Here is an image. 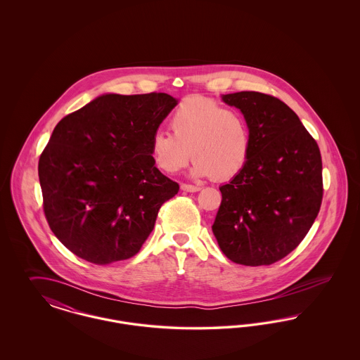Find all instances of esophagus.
<instances>
[{
	"instance_id": "34e87169",
	"label": "esophagus",
	"mask_w": 360,
	"mask_h": 360,
	"mask_svg": "<svg viewBox=\"0 0 360 360\" xmlns=\"http://www.w3.org/2000/svg\"><path fill=\"white\" fill-rule=\"evenodd\" d=\"M181 188L184 191H188V193H195V191H200L201 186H194V185H188V184H182Z\"/></svg>"
}]
</instances>
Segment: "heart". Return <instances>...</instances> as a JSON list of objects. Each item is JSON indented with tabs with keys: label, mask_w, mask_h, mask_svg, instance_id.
Listing matches in <instances>:
<instances>
[{
	"label": "heart",
	"mask_w": 360,
	"mask_h": 360,
	"mask_svg": "<svg viewBox=\"0 0 360 360\" xmlns=\"http://www.w3.org/2000/svg\"><path fill=\"white\" fill-rule=\"evenodd\" d=\"M172 134L155 132L151 156L165 174L181 172L191 155L194 178L228 181L245 167L251 154V131L244 115L202 96H191L170 116Z\"/></svg>",
	"instance_id": "b5f03b06"
}]
</instances>
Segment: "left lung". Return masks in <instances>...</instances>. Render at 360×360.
Listing matches in <instances>:
<instances>
[{
  "instance_id": "8db88e82",
  "label": "left lung",
  "mask_w": 360,
  "mask_h": 360,
  "mask_svg": "<svg viewBox=\"0 0 360 360\" xmlns=\"http://www.w3.org/2000/svg\"><path fill=\"white\" fill-rule=\"evenodd\" d=\"M251 131L245 167L220 186L221 205L212 225L229 260L269 266L304 240L323 201V162L316 140L298 116L259 91L224 94Z\"/></svg>"
}]
</instances>
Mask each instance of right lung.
Here are the masks:
<instances>
[{"mask_svg": "<svg viewBox=\"0 0 360 360\" xmlns=\"http://www.w3.org/2000/svg\"><path fill=\"white\" fill-rule=\"evenodd\" d=\"M178 101L166 93L103 94L63 117L39 159L53 235L94 264L136 255L179 185L159 172L151 139Z\"/></svg>", "mask_w": 360, "mask_h": 360, "instance_id": "right-lung-1", "label": "right lung"}]
</instances>
